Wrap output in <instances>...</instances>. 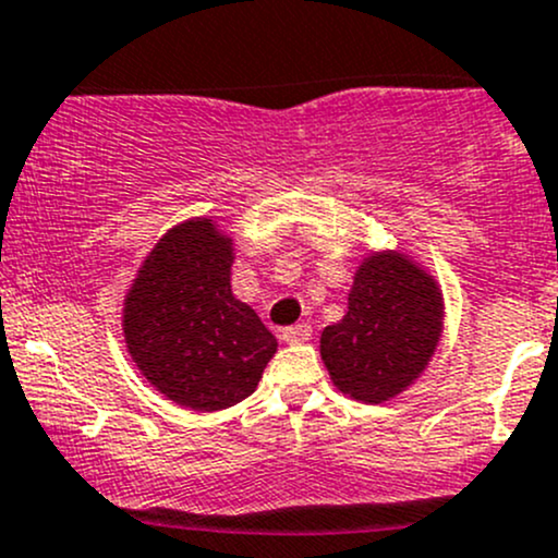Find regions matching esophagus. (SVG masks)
Here are the masks:
<instances>
[{"label": "esophagus", "mask_w": 558, "mask_h": 558, "mask_svg": "<svg viewBox=\"0 0 558 558\" xmlns=\"http://www.w3.org/2000/svg\"><path fill=\"white\" fill-rule=\"evenodd\" d=\"M308 338H312V325H306V322L284 327V330H281V341H287V343H303V341H308Z\"/></svg>", "instance_id": "1"}]
</instances>
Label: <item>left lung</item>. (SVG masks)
Masks as SVG:
<instances>
[{
  "mask_svg": "<svg viewBox=\"0 0 558 558\" xmlns=\"http://www.w3.org/2000/svg\"><path fill=\"white\" fill-rule=\"evenodd\" d=\"M440 332L438 281L400 252H376L354 274L343 319L322 330L319 352L343 395L384 403L422 376Z\"/></svg>",
  "mask_w": 558,
  "mask_h": 558,
  "instance_id": "obj_1",
  "label": "left lung"
}]
</instances>
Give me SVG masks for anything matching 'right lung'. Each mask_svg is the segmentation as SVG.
I'll list each match as a JSON object with an SVG mask.
<instances>
[{
    "label": "right lung",
    "instance_id": "add662e5",
    "mask_svg": "<svg viewBox=\"0 0 558 558\" xmlns=\"http://www.w3.org/2000/svg\"><path fill=\"white\" fill-rule=\"evenodd\" d=\"M233 241L206 217L174 226L123 303L129 354L163 398L222 411L255 392L277 338L231 292Z\"/></svg>",
    "mask_w": 558,
    "mask_h": 558
}]
</instances>
